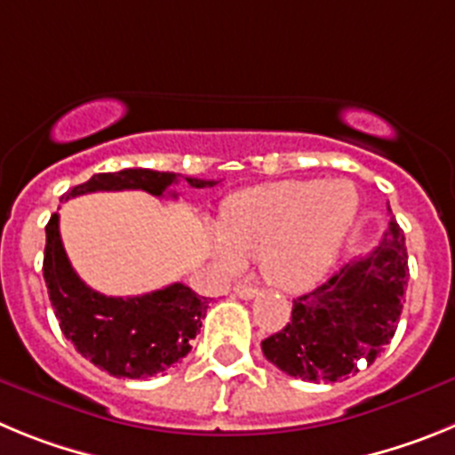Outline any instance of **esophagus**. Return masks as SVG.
Listing matches in <instances>:
<instances>
[{
  "label": "esophagus",
  "mask_w": 455,
  "mask_h": 455,
  "mask_svg": "<svg viewBox=\"0 0 455 455\" xmlns=\"http://www.w3.org/2000/svg\"><path fill=\"white\" fill-rule=\"evenodd\" d=\"M235 296H239V299H243V300H251L257 296V289L251 287V284H236Z\"/></svg>",
  "instance_id": "34e87169"
}]
</instances>
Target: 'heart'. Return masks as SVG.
I'll return each mask as SVG.
<instances>
[{"label":"heart","instance_id":"obj_1","mask_svg":"<svg viewBox=\"0 0 455 455\" xmlns=\"http://www.w3.org/2000/svg\"><path fill=\"white\" fill-rule=\"evenodd\" d=\"M360 212L348 180H291L235 193L212 232V255L223 271L259 257L264 277L284 291L315 287L337 262Z\"/></svg>","mask_w":455,"mask_h":455}]
</instances>
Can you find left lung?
<instances>
[{"label": "left lung", "mask_w": 455, "mask_h": 455, "mask_svg": "<svg viewBox=\"0 0 455 455\" xmlns=\"http://www.w3.org/2000/svg\"><path fill=\"white\" fill-rule=\"evenodd\" d=\"M392 214V209L387 207ZM408 287V251L396 219L369 255L293 300L291 319L262 341L268 363L309 383H337L392 341Z\"/></svg>", "instance_id": "8db88e82"}]
</instances>
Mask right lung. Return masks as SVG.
Masks as SVG:
<instances>
[{
  "mask_svg": "<svg viewBox=\"0 0 455 455\" xmlns=\"http://www.w3.org/2000/svg\"><path fill=\"white\" fill-rule=\"evenodd\" d=\"M175 172L150 168H124L100 172L88 182L70 188L61 200L92 191L140 188L164 198L168 187L178 182ZM193 188L214 187V180L187 178ZM178 198V193H171ZM43 277L52 307L63 335L86 360L116 378H150L180 363L191 351V339L200 332L209 300L191 287L172 283L143 296H104L88 287L75 273L59 232V214H52L45 228Z\"/></svg>",
  "mask_w": 455,
  "mask_h": 455,
  "instance_id": "right-lung-1",
  "label": "right lung"
}]
</instances>
